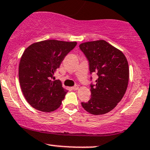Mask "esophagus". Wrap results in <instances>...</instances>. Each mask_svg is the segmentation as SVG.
Listing matches in <instances>:
<instances>
[{"instance_id": "1", "label": "esophagus", "mask_w": 150, "mask_h": 150, "mask_svg": "<svg viewBox=\"0 0 150 150\" xmlns=\"http://www.w3.org/2000/svg\"><path fill=\"white\" fill-rule=\"evenodd\" d=\"M71 88H72V90H78V88H79V87L78 86V85H75V86L72 87Z\"/></svg>"}]
</instances>
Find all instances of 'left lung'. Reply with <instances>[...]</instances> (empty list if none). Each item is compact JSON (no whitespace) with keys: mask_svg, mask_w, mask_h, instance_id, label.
Listing matches in <instances>:
<instances>
[{"mask_svg":"<svg viewBox=\"0 0 150 150\" xmlns=\"http://www.w3.org/2000/svg\"><path fill=\"white\" fill-rule=\"evenodd\" d=\"M79 47L88 60L90 75L98 76L95 84H90L91 98L81 103L82 106L92 115L106 114L121 101L127 90V60L122 52L103 40L84 42Z\"/></svg>","mask_w":150,"mask_h":150,"instance_id":"left-lung-1","label":"left lung"}]
</instances>
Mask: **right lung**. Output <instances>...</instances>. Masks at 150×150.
I'll return each instance as SVG.
<instances>
[{
	"instance_id": "add662e5",
	"label": "right lung",
	"mask_w": 150,
	"mask_h": 150,
	"mask_svg": "<svg viewBox=\"0 0 150 150\" xmlns=\"http://www.w3.org/2000/svg\"><path fill=\"white\" fill-rule=\"evenodd\" d=\"M76 42L47 40L35 42L24 51L19 64V81L31 106L42 112H52L61 105L67 90L54 73Z\"/></svg>"
}]
</instances>
